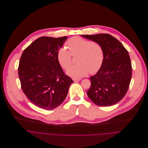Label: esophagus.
<instances>
[{
    "label": "esophagus",
    "mask_w": 148,
    "mask_h": 148,
    "mask_svg": "<svg viewBox=\"0 0 148 148\" xmlns=\"http://www.w3.org/2000/svg\"><path fill=\"white\" fill-rule=\"evenodd\" d=\"M72 80L75 82H77V81H80L82 80V79H73Z\"/></svg>",
    "instance_id": "obj_1"
}]
</instances>
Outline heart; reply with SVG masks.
Listing matches in <instances>:
<instances>
[{"label": "heart", "mask_w": 148, "mask_h": 148, "mask_svg": "<svg viewBox=\"0 0 148 148\" xmlns=\"http://www.w3.org/2000/svg\"><path fill=\"white\" fill-rule=\"evenodd\" d=\"M68 49L61 48L58 52V60L60 65L67 69L72 63L73 56H77L78 64L73 65L66 73L73 78L82 77L88 73L96 72L101 66L104 53L101 46L97 42H92L80 37H73L66 44Z\"/></svg>", "instance_id": "heart-1"}]
</instances>
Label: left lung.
<instances>
[{
  "label": "left lung",
  "mask_w": 148,
  "mask_h": 148,
  "mask_svg": "<svg viewBox=\"0 0 148 148\" xmlns=\"http://www.w3.org/2000/svg\"><path fill=\"white\" fill-rule=\"evenodd\" d=\"M82 36L99 43L104 53L100 68L90 78L88 96L97 106H113L124 98L130 82L132 64L129 53L120 42L109 34Z\"/></svg>",
  "instance_id": "8db88e82"
}]
</instances>
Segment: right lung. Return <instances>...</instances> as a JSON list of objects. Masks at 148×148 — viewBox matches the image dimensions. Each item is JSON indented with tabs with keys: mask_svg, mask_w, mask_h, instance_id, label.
Masks as SVG:
<instances>
[{
	"mask_svg": "<svg viewBox=\"0 0 148 148\" xmlns=\"http://www.w3.org/2000/svg\"><path fill=\"white\" fill-rule=\"evenodd\" d=\"M67 38L40 37L21 55L18 74L22 90L32 103L45 110L60 106L73 83L65 75L57 57Z\"/></svg>",
	"mask_w": 148,
	"mask_h": 148,
	"instance_id": "right-lung-1",
	"label": "right lung"
}]
</instances>
